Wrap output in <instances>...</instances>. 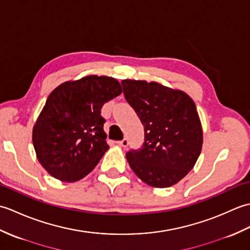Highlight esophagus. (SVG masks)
<instances>
[{"instance_id":"esophagus-1","label":"esophagus","mask_w":250,"mask_h":250,"mask_svg":"<svg viewBox=\"0 0 250 250\" xmlns=\"http://www.w3.org/2000/svg\"><path fill=\"white\" fill-rule=\"evenodd\" d=\"M117 145H119V146H121V147L125 148V147H128V145H129V141L126 140V139H124L122 141H118V142H117Z\"/></svg>"}]
</instances>
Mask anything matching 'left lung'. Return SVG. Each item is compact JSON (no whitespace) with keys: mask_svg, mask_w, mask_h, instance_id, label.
<instances>
[{"mask_svg":"<svg viewBox=\"0 0 250 250\" xmlns=\"http://www.w3.org/2000/svg\"><path fill=\"white\" fill-rule=\"evenodd\" d=\"M125 98L144 125V143L126 152L137 176L151 187L167 188L191 169L202 150L203 131L195 104L182 90L156 82H121Z\"/></svg>","mask_w":250,"mask_h":250,"instance_id":"obj_1","label":"left lung"}]
</instances>
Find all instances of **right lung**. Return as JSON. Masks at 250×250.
Instances as JSON below:
<instances>
[{"mask_svg":"<svg viewBox=\"0 0 250 250\" xmlns=\"http://www.w3.org/2000/svg\"><path fill=\"white\" fill-rule=\"evenodd\" d=\"M121 92L115 78L90 75L63 83L49 94L32 141L37 160L51 176L73 183L97 167L109 148L101 109Z\"/></svg>","mask_w":250,"mask_h":250,"instance_id":"right-lung-1","label":"right lung"}]
</instances>
